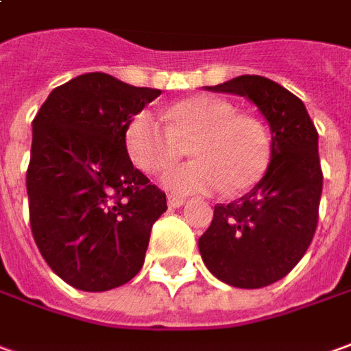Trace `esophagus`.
I'll list each match as a JSON object with an SVG mask.
<instances>
[{
	"mask_svg": "<svg viewBox=\"0 0 351 351\" xmlns=\"http://www.w3.org/2000/svg\"><path fill=\"white\" fill-rule=\"evenodd\" d=\"M185 204V200L181 197H176V195H168V206L170 208H181Z\"/></svg>",
	"mask_w": 351,
	"mask_h": 351,
	"instance_id": "1",
	"label": "esophagus"
}]
</instances>
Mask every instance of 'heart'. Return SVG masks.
I'll list each match as a JSON object with an SVG mask.
<instances>
[{
	"mask_svg": "<svg viewBox=\"0 0 351 351\" xmlns=\"http://www.w3.org/2000/svg\"><path fill=\"white\" fill-rule=\"evenodd\" d=\"M166 125L141 110L125 128V149L139 170L156 173L168 168L191 143L195 158L162 176L171 193H206L223 189L235 195L252 189L269 166L271 141L263 124L235 112L223 99L197 95L168 106Z\"/></svg>",
	"mask_w": 351,
	"mask_h": 351,
	"instance_id": "b5f03b06",
	"label": "heart"
}]
</instances>
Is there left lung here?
Returning a JSON list of instances; mask_svg holds the SVG:
<instances>
[{
  "instance_id": "obj_1",
  "label": "left lung",
  "mask_w": 351,
  "mask_h": 351,
  "mask_svg": "<svg viewBox=\"0 0 351 351\" xmlns=\"http://www.w3.org/2000/svg\"><path fill=\"white\" fill-rule=\"evenodd\" d=\"M206 89L246 97L271 130L263 178L245 197L214 206L199 239L202 262L216 279L262 289L291 273L315 233L323 191L317 130L300 99L269 78L246 74Z\"/></svg>"
}]
</instances>
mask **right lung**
Here are the masks:
<instances>
[{"mask_svg":"<svg viewBox=\"0 0 351 351\" xmlns=\"http://www.w3.org/2000/svg\"><path fill=\"white\" fill-rule=\"evenodd\" d=\"M160 93L88 72L53 89L34 118L26 171L34 241L78 291L122 287L143 267L152 223L168 206L134 168L124 135Z\"/></svg>","mask_w":351,"mask_h":351,"instance_id":"1","label":"right lung"}]
</instances>
